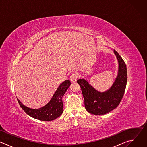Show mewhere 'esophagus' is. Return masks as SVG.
Returning a JSON list of instances; mask_svg holds the SVG:
<instances>
[{
	"label": "esophagus",
	"instance_id": "obj_1",
	"mask_svg": "<svg viewBox=\"0 0 147 147\" xmlns=\"http://www.w3.org/2000/svg\"><path fill=\"white\" fill-rule=\"evenodd\" d=\"M78 77V74L77 73H73L72 74L71 76H70V81L73 82H74L77 81V78Z\"/></svg>",
	"mask_w": 147,
	"mask_h": 147
}]
</instances>
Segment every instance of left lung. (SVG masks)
<instances>
[{"label": "left lung", "instance_id": "1", "mask_svg": "<svg viewBox=\"0 0 147 147\" xmlns=\"http://www.w3.org/2000/svg\"><path fill=\"white\" fill-rule=\"evenodd\" d=\"M113 52L118 61V73L109 90L101 92L85 79L77 81L81 88L86 110L95 115H105L116 108L124 94L127 80L126 65L119 54L115 50Z\"/></svg>", "mask_w": 147, "mask_h": 147}]
</instances>
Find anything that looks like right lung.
I'll return each mask as SVG.
<instances>
[{
	"instance_id": "obj_1",
	"label": "right lung",
	"mask_w": 147,
	"mask_h": 147,
	"mask_svg": "<svg viewBox=\"0 0 147 147\" xmlns=\"http://www.w3.org/2000/svg\"><path fill=\"white\" fill-rule=\"evenodd\" d=\"M71 84L70 80H66L59 86L50 101L43 107L39 109H32L17 100L24 111L31 117L41 120L49 121L59 117L63 111L62 98Z\"/></svg>"
}]
</instances>
